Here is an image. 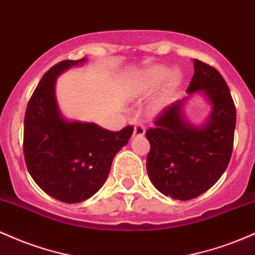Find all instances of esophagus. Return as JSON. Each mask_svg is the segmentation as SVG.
I'll use <instances>...</instances> for the list:
<instances>
[{
  "instance_id": "obj_1",
  "label": "esophagus",
  "mask_w": 255,
  "mask_h": 255,
  "mask_svg": "<svg viewBox=\"0 0 255 255\" xmlns=\"http://www.w3.org/2000/svg\"><path fill=\"white\" fill-rule=\"evenodd\" d=\"M134 136H142L145 134V126L141 124H135L134 125Z\"/></svg>"
}]
</instances>
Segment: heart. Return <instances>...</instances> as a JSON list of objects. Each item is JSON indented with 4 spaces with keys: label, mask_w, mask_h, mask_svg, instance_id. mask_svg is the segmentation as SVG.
Segmentation results:
<instances>
[{
    "label": "heart",
    "mask_w": 255,
    "mask_h": 255,
    "mask_svg": "<svg viewBox=\"0 0 255 255\" xmlns=\"http://www.w3.org/2000/svg\"><path fill=\"white\" fill-rule=\"evenodd\" d=\"M169 74H170V72L168 71V68H164V67H156V68L148 69L144 74L139 75V77H136L131 81L129 86L130 93L133 96H142L146 95V93H150L153 90L158 89L163 84V81L168 78ZM181 79H182V77H181L180 72L175 71L171 73L165 92L163 93L162 97L158 99L156 104L153 105L154 109L157 110L164 105L169 95L180 85Z\"/></svg>",
    "instance_id": "b5f03b06"
}]
</instances>
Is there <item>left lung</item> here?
Segmentation results:
<instances>
[{
    "mask_svg": "<svg viewBox=\"0 0 255 255\" xmlns=\"http://www.w3.org/2000/svg\"><path fill=\"white\" fill-rule=\"evenodd\" d=\"M203 91L212 104L206 125L194 127L182 115V101L168 105L146 130L150 152L146 169L153 186L176 200H191L219 180L230 162L236 108L217 69L194 60V75L187 92Z\"/></svg>",
    "mask_w": 255,
    "mask_h": 255,
    "instance_id": "left-lung-1",
    "label": "left lung"
}]
</instances>
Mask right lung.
I'll return each mask as SVG.
<instances>
[{"label": "right lung", "instance_id": "obj_1", "mask_svg": "<svg viewBox=\"0 0 255 255\" xmlns=\"http://www.w3.org/2000/svg\"><path fill=\"white\" fill-rule=\"evenodd\" d=\"M85 58L51 67L32 93L25 113L24 157L32 178L46 194L67 204L86 200L109 175L114 157L128 142L133 126L119 131L90 122H68L55 98V80Z\"/></svg>", "mask_w": 255, "mask_h": 255}]
</instances>
